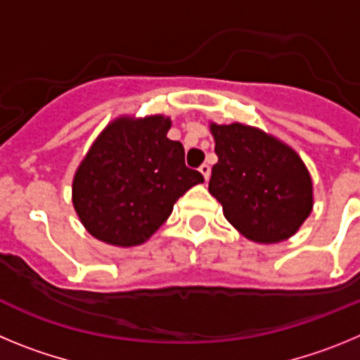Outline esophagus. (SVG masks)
Here are the masks:
<instances>
[{
	"instance_id": "esophagus-1",
	"label": "esophagus",
	"mask_w": 360,
	"mask_h": 360,
	"mask_svg": "<svg viewBox=\"0 0 360 360\" xmlns=\"http://www.w3.org/2000/svg\"><path fill=\"white\" fill-rule=\"evenodd\" d=\"M200 173L203 174V178H205V182H207L209 176H211V165H209V164H202V165H200Z\"/></svg>"
}]
</instances>
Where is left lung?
Instances as JSON below:
<instances>
[{
    "mask_svg": "<svg viewBox=\"0 0 360 360\" xmlns=\"http://www.w3.org/2000/svg\"><path fill=\"white\" fill-rule=\"evenodd\" d=\"M209 128L218 155L209 193L229 224L256 243L294 236L314 207V184L297 151L247 124Z\"/></svg>",
    "mask_w": 360,
    "mask_h": 360,
    "instance_id": "left-lung-1",
    "label": "left lung"
}]
</instances>
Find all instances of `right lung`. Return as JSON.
<instances>
[{
    "label": "right lung",
    "mask_w": 360,
    "mask_h": 360,
    "mask_svg": "<svg viewBox=\"0 0 360 360\" xmlns=\"http://www.w3.org/2000/svg\"><path fill=\"white\" fill-rule=\"evenodd\" d=\"M164 115L111 120L73 174L72 202L98 241L136 247L160 229L173 205L203 176L186 165L184 146L167 139Z\"/></svg>",
    "instance_id": "obj_1"
}]
</instances>
